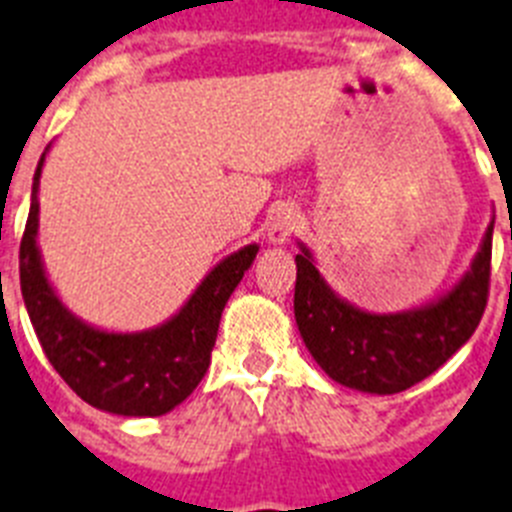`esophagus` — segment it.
I'll return each instance as SVG.
<instances>
[{
	"label": "esophagus",
	"instance_id": "esophagus-1",
	"mask_svg": "<svg viewBox=\"0 0 512 512\" xmlns=\"http://www.w3.org/2000/svg\"><path fill=\"white\" fill-rule=\"evenodd\" d=\"M298 219H301V214H298L293 206H280V209L272 214L269 232H266V235H269V243H272V246H282V243H287L290 235L298 230Z\"/></svg>",
	"mask_w": 512,
	"mask_h": 512
}]
</instances>
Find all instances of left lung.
<instances>
[{
    "mask_svg": "<svg viewBox=\"0 0 512 512\" xmlns=\"http://www.w3.org/2000/svg\"><path fill=\"white\" fill-rule=\"evenodd\" d=\"M492 232L494 219L450 290L395 314H374L345 301L316 269L306 243H298L293 308L311 358L329 379L369 395H395L434 374L479 327L489 293Z\"/></svg>",
    "mask_w": 512,
    "mask_h": 512,
    "instance_id": "left-lung-1",
    "label": "left lung"
}]
</instances>
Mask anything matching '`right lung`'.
I'll return each instance as SVG.
<instances>
[{
    "instance_id": "add662e5",
    "label": "right lung",
    "mask_w": 512,
    "mask_h": 512,
    "mask_svg": "<svg viewBox=\"0 0 512 512\" xmlns=\"http://www.w3.org/2000/svg\"><path fill=\"white\" fill-rule=\"evenodd\" d=\"M49 146L33 175L31 214L20 243V290L36 337L57 374L78 398L114 416H164L204 379L222 311L259 246L219 261L180 311L141 332H114L83 322L54 290L38 248V183Z\"/></svg>"
}]
</instances>
